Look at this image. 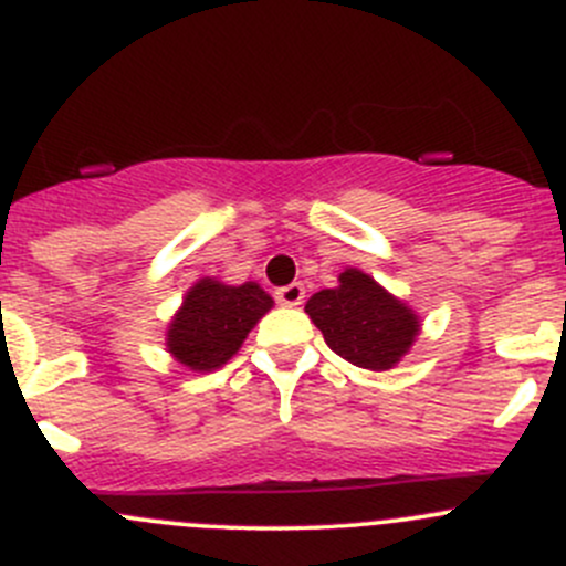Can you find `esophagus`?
<instances>
[{
	"instance_id": "1",
	"label": "esophagus",
	"mask_w": 566,
	"mask_h": 566,
	"mask_svg": "<svg viewBox=\"0 0 566 566\" xmlns=\"http://www.w3.org/2000/svg\"><path fill=\"white\" fill-rule=\"evenodd\" d=\"M304 301V284L293 282L287 287L276 290V304L279 306H298Z\"/></svg>"
}]
</instances>
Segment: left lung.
<instances>
[{"mask_svg":"<svg viewBox=\"0 0 566 566\" xmlns=\"http://www.w3.org/2000/svg\"><path fill=\"white\" fill-rule=\"evenodd\" d=\"M306 315L336 356L361 369H391L419 336V315L358 268L339 273V287L306 301Z\"/></svg>","mask_w":566,"mask_h":566,"instance_id":"obj_1","label":"left lung"}]
</instances>
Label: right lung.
<instances>
[{"label":"right lung","instance_id":"add662e5","mask_svg":"<svg viewBox=\"0 0 566 566\" xmlns=\"http://www.w3.org/2000/svg\"><path fill=\"white\" fill-rule=\"evenodd\" d=\"M271 306L273 298L256 282L232 287L219 279H199L169 323V353L193 373L219 369L241 350L249 331Z\"/></svg>","mask_w":566,"mask_h":566}]
</instances>
